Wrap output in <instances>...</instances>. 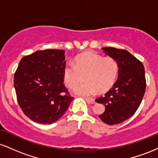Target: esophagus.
<instances>
[{
  "instance_id": "obj_1",
  "label": "esophagus",
  "mask_w": 158,
  "mask_h": 158,
  "mask_svg": "<svg viewBox=\"0 0 158 158\" xmlns=\"http://www.w3.org/2000/svg\"><path fill=\"white\" fill-rule=\"evenodd\" d=\"M85 100L88 102V103H90V104H95V101L93 99H89V98H85Z\"/></svg>"
}]
</instances>
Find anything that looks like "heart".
I'll return each instance as SVG.
<instances>
[{
    "label": "heart",
    "mask_w": 158,
    "mask_h": 158,
    "mask_svg": "<svg viewBox=\"0 0 158 158\" xmlns=\"http://www.w3.org/2000/svg\"><path fill=\"white\" fill-rule=\"evenodd\" d=\"M87 82L76 88V93L90 97L99 90L106 92L113 86L119 73V64L115 59L90 51L77 56L73 63L67 62L63 68V79L67 87L73 88L85 74Z\"/></svg>",
    "instance_id": "b5f03b06"
}]
</instances>
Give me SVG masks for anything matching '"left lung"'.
<instances>
[{"label": "left lung", "instance_id": "8db88e82", "mask_svg": "<svg viewBox=\"0 0 158 158\" xmlns=\"http://www.w3.org/2000/svg\"><path fill=\"white\" fill-rule=\"evenodd\" d=\"M102 50L119 64L118 79L113 88L95 100L106 107L99 117L111 126L124 122L135 114L146 91V81L144 66L129 52L114 48Z\"/></svg>", "mask_w": 158, "mask_h": 158}]
</instances>
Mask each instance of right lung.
<instances>
[{
	"label": "right lung",
	"instance_id": "add662e5",
	"mask_svg": "<svg viewBox=\"0 0 158 158\" xmlns=\"http://www.w3.org/2000/svg\"><path fill=\"white\" fill-rule=\"evenodd\" d=\"M64 50H38L20 61L14 75L17 100L34 122L51 124L64 115L73 99L63 79Z\"/></svg>",
	"mask_w": 158,
	"mask_h": 158
}]
</instances>
